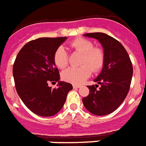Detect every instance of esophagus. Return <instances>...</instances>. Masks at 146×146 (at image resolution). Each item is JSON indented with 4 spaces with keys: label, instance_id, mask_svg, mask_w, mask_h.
Returning a JSON list of instances; mask_svg holds the SVG:
<instances>
[{
    "label": "esophagus",
    "instance_id": "esophagus-1",
    "mask_svg": "<svg viewBox=\"0 0 146 146\" xmlns=\"http://www.w3.org/2000/svg\"><path fill=\"white\" fill-rule=\"evenodd\" d=\"M73 88H80V86L74 84V85H73Z\"/></svg>",
    "mask_w": 146,
    "mask_h": 146
}]
</instances>
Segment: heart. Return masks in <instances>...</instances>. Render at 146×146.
Listing matches in <instances>:
<instances>
[{"label":"heart","mask_w":146,"mask_h":146,"mask_svg":"<svg viewBox=\"0 0 146 146\" xmlns=\"http://www.w3.org/2000/svg\"><path fill=\"white\" fill-rule=\"evenodd\" d=\"M70 48L82 54L78 67H69L62 73V78L66 82L80 84L91 76L92 72H98L103 67L105 54L101 48H94L91 40L77 38L70 44ZM54 65L63 69L68 64V54L63 47H58L53 56Z\"/></svg>","instance_id":"1"}]
</instances>
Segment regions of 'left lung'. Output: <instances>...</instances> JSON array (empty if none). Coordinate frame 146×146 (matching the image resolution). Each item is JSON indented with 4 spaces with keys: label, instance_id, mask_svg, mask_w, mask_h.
I'll list each match as a JSON object with an SVG mask.
<instances>
[{
    "label": "left lung",
    "instance_id": "1",
    "mask_svg": "<svg viewBox=\"0 0 146 146\" xmlns=\"http://www.w3.org/2000/svg\"><path fill=\"white\" fill-rule=\"evenodd\" d=\"M98 40L104 49L105 62L95 80L98 84L88 86L89 95L82 99L84 107L96 116H105L119 107L130 89L133 67L127 52L117 40L103 33H86ZM100 88L97 89L98 84Z\"/></svg>",
    "mask_w": 146,
    "mask_h": 146
}]
</instances>
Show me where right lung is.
I'll return each mask as SVG.
<instances>
[{
  "label": "right lung",
  "instance_id": "add662e5",
  "mask_svg": "<svg viewBox=\"0 0 146 146\" xmlns=\"http://www.w3.org/2000/svg\"><path fill=\"white\" fill-rule=\"evenodd\" d=\"M66 37H42L28 42L18 53L13 65L15 88L29 110L41 116L58 113L66 100L71 84L59 81L58 70L53 60L54 51ZM58 82L57 89L48 86Z\"/></svg>",
  "mask_w": 146,
  "mask_h": 146
}]
</instances>
